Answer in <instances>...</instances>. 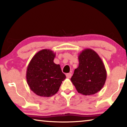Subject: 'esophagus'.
<instances>
[{
  "label": "esophagus",
  "instance_id": "1",
  "mask_svg": "<svg viewBox=\"0 0 127 127\" xmlns=\"http://www.w3.org/2000/svg\"><path fill=\"white\" fill-rule=\"evenodd\" d=\"M66 77H67L68 78H70V77H72V73H66Z\"/></svg>",
  "mask_w": 127,
  "mask_h": 127
}]
</instances>
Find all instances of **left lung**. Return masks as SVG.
<instances>
[{
	"label": "left lung",
	"mask_w": 127,
	"mask_h": 127,
	"mask_svg": "<svg viewBox=\"0 0 127 127\" xmlns=\"http://www.w3.org/2000/svg\"><path fill=\"white\" fill-rule=\"evenodd\" d=\"M79 65L75 69L70 81L78 93L83 95L95 94L102 89L107 73L98 54L91 49H85L78 55Z\"/></svg>",
	"instance_id": "left-lung-1"
}]
</instances>
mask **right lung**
I'll use <instances>...</instances> for the list:
<instances>
[{
  "mask_svg": "<svg viewBox=\"0 0 127 127\" xmlns=\"http://www.w3.org/2000/svg\"><path fill=\"white\" fill-rule=\"evenodd\" d=\"M55 53L42 49L33 56L26 71L27 84L32 91L41 97H51L57 94L65 75L59 64L54 63Z\"/></svg>",
  "mask_w": 127,
  "mask_h": 127,
  "instance_id": "1",
  "label": "right lung"
}]
</instances>
